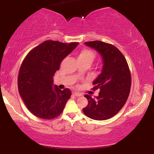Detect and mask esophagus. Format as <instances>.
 I'll list each match as a JSON object with an SVG mask.
<instances>
[{
  "label": "esophagus",
  "mask_w": 154,
  "mask_h": 154,
  "mask_svg": "<svg viewBox=\"0 0 154 154\" xmlns=\"http://www.w3.org/2000/svg\"><path fill=\"white\" fill-rule=\"evenodd\" d=\"M73 95H75V96H76V97L82 96V94L80 93H77V92H73Z\"/></svg>",
  "instance_id": "obj_1"
}]
</instances>
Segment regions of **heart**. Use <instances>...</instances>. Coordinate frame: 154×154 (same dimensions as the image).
<instances>
[{
    "label": "heart",
    "mask_w": 154,
    "mask_h": 154,
    "mask_svg": "<svg viewBox=\"0 0 154 154\" xmlns=\"http://www.w3.org/2000/svg\"><path fill=\"white\" fill-rule=\"evenodd\" d=\"M94 57H95V54L92 50H90L89 49L83 48L79 52V55H78V60L79 61H92Z\"/></svg>",
    "instance_id": "obj_1"
}]
</instances>
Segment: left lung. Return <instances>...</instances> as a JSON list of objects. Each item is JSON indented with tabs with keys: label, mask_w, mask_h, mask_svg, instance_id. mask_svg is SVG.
<instances>
[{
	"label": "left lung",
	"mask_w": 154,
	"mask_h": 154,
	"mask_svg": "<svg viewBox=\"0 0 154 154\" xmlns=\"http://www.w3.org/2000/svg\"><path fill=\"white\" fill-rule=\"evenodd\" d=\"M85 44L100 53L103 67L93 83V90H100L99 96L93 99L85 94L88 104L83 111L91 119H109L122 109L128 98L132 83L128 64L121 51L112 44L101 41Z\"/></svg>",
	"instance_id": "8db88e82"
}]
</instances>
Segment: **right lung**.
I'll return each instance as SVG.
<instances>
[{
	"label": "right lung",
	"instance_id": "obj_1",
	"mask_svg": "<svg viewBox=\"0 0 154 154\" xmlns=\"http://www.w3.org/2000/svg\"><path fill=\"white\" fill-rule=\"evenodd\" d=\"M47 40L29 51L18 77L20 95L30 112L40 119L60 116L71 95V90L53 86V77L60 63L78 45Z\"/></svg>",
	"mask_w": 154,
	"mask_h": 154
}]
</instances>
